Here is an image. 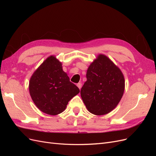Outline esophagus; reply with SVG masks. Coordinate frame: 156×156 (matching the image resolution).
<instances>
[{"instance_id":"1","label":"esophagus","mask_w":156,"mask_h":156,"mask_svg":"<svg viewBox=\"0 0 156 156\" xmlns=\"http://www.w3.org/2000/svg\"><path fill=\"white\" fill-rule=\"evenodd\" d=\"M77 87H78L79 89H81V87H82V83H77Z\"/></svg>"}]
</instances>
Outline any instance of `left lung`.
I'll return each mask as SVG.
<instances>
[{
  "label": "left lung",
  "instance_id": "obj_1",
  "mask_svg": "<svg viewBox=\"0 0 156 156\" xmlns=\"http://www.w3.org/2000/svg\"><path fill=\"white\" fill-rule=\"evenodd\" d=\"M87 81L81 90L82 100L90 112L103 115L119 104L123 96L125 81L120 69L103 55L90 65Z\"/></svg>",
  "mask_w": 156,
  "mask_h": 156
}]
</instances>
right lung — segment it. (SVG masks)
I'll use <instances>...</instances> for the list:
<instances>
[{"label": "right lung", "mask_w": 156, "mask_h": 156, "mask_svg": "<svg viewBox=\"0 0 156 156\" xmlns=\"http://www.w3.org/2000/svg\"><path fill=\"white\" fill-rule=\"evenodd\" d=\"M29 91L36 107L50 115L62 112L69 101L80 92L53 56L47 58L33 73Z\"/></svg>", "instance_id": "obj_1"}]
</instances>
